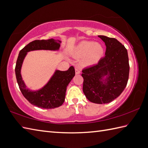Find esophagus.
Returning <instances> with one entry per match:
<instances>
[{
    "label": "esophagus",
    "instance_id": "1",
    "mask_svg": "<svg viewBox=\"0 0 148 148\" xmlns=\"http://www.w3.org/2000/svg\"><path fill=\"white\" fill-rule=\"evenodd\" d=\"M75 74H79L81 73V69L79 68H75Z\"/></svg>",
    "mask_w": 148,
    "mask_h": 148
}]
</instances>
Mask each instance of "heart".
Instances as JSON below:
<instances>
[{"mask_svg":"<svg viewBox=\"0 0 148 148\" xmlns=\"http://www.w3.org/2000/svg\"><path fill=\"white\" fill-rule=\"evenodd\" d=\"M103 53V49L99 43L89 41H83L79 43L75 49L77 57H84V62L87 64H92L98 62Z\"/></svg>","mask_w":148,"mask_h":148,"instance_id":"1","label":"heart"}]
</instances>
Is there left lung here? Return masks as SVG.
<instances>
[{
	"label": "left lung",
	"instance_id": "obj_1",
	"mask_svg": "<svg viewBox=\"0 0 148 148\" xmlns=\"http://www.w3.org/2000/svg\"><path fill=\"white\" fill-rule=\"evenodd\" d=\"M98 37L105 43V56L98 64L84 69L81 75L86 97L91 102L103 104L114 100L124 90L130 67L127 50L121 42L114 38Z\"/></svg>",
	"mask_w": 148,
	"mask_h": 148
}]
</instances>
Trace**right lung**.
Wrapping results in <instances>:
<instances>
[{
	"mask_svg": "<svg viewBox=\"0 0 148 148\" xmlns=\"http://www.w3.org/2000/svg\"><path fill=\"white\" fill-rule=\"evenodd\" d=\"M60 41L53 38L36 40L30 42L19 51L17 59L15 73L19 88L23 95L31 104L39 108L52 109L59 107L65 101L67 86L75 75V69L71 66L67 71H56L49 82L43 88L36 91L26 88L22 79L21 69L27 52L37 50H57L59 49Z\"/></svg>",
	"mask_w": 148,
	"mask_h": 148,
	"instance_id": "right-lung-1",
	"label": "right lung"
}]
</instances>
